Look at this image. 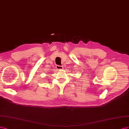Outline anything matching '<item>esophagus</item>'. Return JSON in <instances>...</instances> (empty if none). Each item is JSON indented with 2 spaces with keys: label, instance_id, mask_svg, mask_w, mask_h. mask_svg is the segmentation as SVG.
<instances>
[{
  "label": "esophagus",
  "instance_id": "esophagus-1",
  "mask_svg": "<svg viewBox=\"0 0 129 129\" xmlns=\"http://www.w3.org/2000/svg\"><path fill=\"white\" fill-rule=\"evenodd\" d=\"M56 69L57 70H62V67H61V66H60V65H57L56 66Z\"/></svg>",
  "mask_w": 129,
  "mask_h": 129
}]
</instances>
